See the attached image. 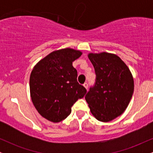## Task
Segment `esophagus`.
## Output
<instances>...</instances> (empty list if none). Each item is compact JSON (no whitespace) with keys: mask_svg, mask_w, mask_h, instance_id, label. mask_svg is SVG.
<instances>
[{"mask_svg":"<svg viewBox=\"0 0 153 153\" xmlns=\"http://www.w3.org/2000/svg\"><path fill=\"white\" fill-rule=\"evenodd\" d=\"M83 86L85 87V88H86V89H88V83H87V82H85V83L83 84Z\"/></svg>","mask_w":153,"mask_h":153,"instance_id":"34e87169","label":"esophagus"}]
</instances>
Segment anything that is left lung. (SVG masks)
Listing matches in <instances>:
<instances>
[{"mask_svg":"<svg viewBox=\"0 0 153 153\" xmlns=\"http://www.w3.org/2000/svg\"><path fill=\"white\" fill-rule=\"evenodd\" d=\"M96 78L85 99L100 122H108L126 110L134 92V79L127 65L117 54L89 53Z\"/></svg>","mask_w":153,"mask_h":153,"instance_id":"left-lung-1","label":"left lung"}]
</instances>
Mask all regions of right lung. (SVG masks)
I'll list each match as a JSON object with an SVG mask.
<instances>
[{"label": "right lung", "mask_w": 153, "mask_h": 153, "mask_svg": "<svg viewBox=\"0 0 153 153\" xmlns=\"http://www.w3.org/2000/svg\"><path fill=\"white\" fill-rule=\"evenodd\" d=\"M82 52L71 48L55 50L34 67L29 87L33 104L40 115L57 123L71 113L73 105L86 94L77 81L78 73L73 62Z\"/></svg>", "instance_id": "add662e5"}]
</instances>
